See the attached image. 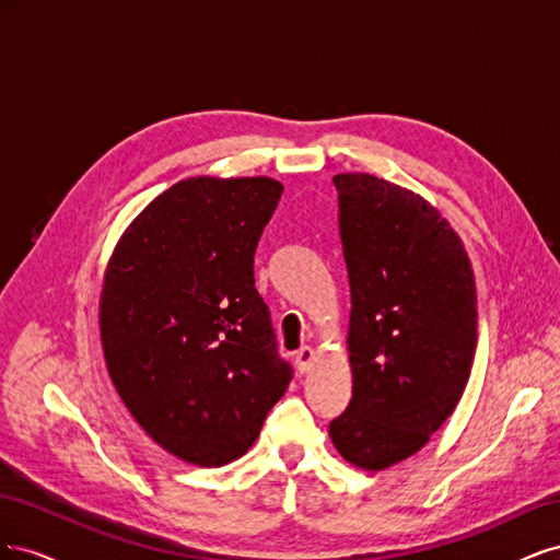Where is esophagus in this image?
Masks as SVG:
<instances>
[{"instance_id":"obj_1","label":"esophagus","mask_w":560,"mask_h":560,"mask_svg":"<svg viewBox=\"0 0 560 560\" xmlns=\"http://www.w3.org/2000/svg\"><path fill=\"white\" fill-rule=\"evenodd\" d=\"M313 360H315V350H313L311 346H303V348L294 354V362H296L299 374H306V371L313 366Z\"/></svg>"}]
</instances>
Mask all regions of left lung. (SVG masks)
I'll use <instances>...</instances> for the list:
<instances>
[{
	"label": "left lung",
	"instance_id": "1",
	"mask_svg": "<svg viewBox=\"0 0 560 560\" xmlns=\"http://www.w3.org/2000/svg\"><path fill=\"white\" fill-rule=\"evenodd\" d=\"M334 186L352 399L329 436L348 463L378 471L418 453L460 401L477 290L463 241L425 198L366 173L336 175Z\"/></svg>",
	"mask_w": 560,
	"mask_h": 560
}]
</instances>
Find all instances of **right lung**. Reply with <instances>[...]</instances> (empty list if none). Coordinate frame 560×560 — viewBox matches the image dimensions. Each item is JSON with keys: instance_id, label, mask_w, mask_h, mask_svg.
<instances>
[{"instance_id": "obj_1", "label": "right lung", "mask_w": 560, "mask_h": 560, "mask_svg": "<svg viewBox=\"0 0 560 560\" xmlns=\"http://www.w3.org/2000/svg\"><path fill=\"white\" fill-rule=\"evenodd\" d=\"M280 196L268 177L182 179L109 259L100 334L112 383L184 463L238 460L292 381L254 287V252Z\"/></svg>"}]
</instances>
